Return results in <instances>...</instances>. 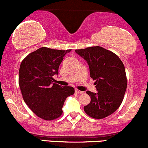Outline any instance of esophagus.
Listing matches in <instances>:
<instances>
[{
    "label": "esophagus",
    "mask_w": 148,
    "mask_h": 148,
    "mask_svg": "<svg viewBox=\"0 0 148 148\" xmlns=\"http://www.w3.org/2000/svg\"><path fill=\"white\" fill-rule=\"evenodd\" d=\"M75 92L77 93V94H83V93H84V92L79 90H78V89H75Z\"/></svg>",
    "instance_id": "obj_1"
}]
</instances>
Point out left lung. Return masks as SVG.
<instances>
[{"mask_svg":"<svg viewBox=\"0 0 148 148\" xmlns=\"http://www.w3.org/2000/svg\"><path fill=\"white\" fill-rule=\"evenodd\" d=\"M75 51L87 61L90 75L95 81L97 90L96 93L86 92L91 101L84 107V111L91 118H106L123 102L127 86L125 66L116 54L98 46Z\"/></svg>","mask_w":148,"mask_h":148,"instance_id":"1","label":"left lung"}]
</instances>
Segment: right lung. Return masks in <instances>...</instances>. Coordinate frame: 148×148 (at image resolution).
<instances>
[{"instance_id":"obj_1","label":"right lung","mask_w":148,"mask_h":148,"mask_svg":"<svg viewBox=\"0 0 148 148\" xmlns=\"http://www.w3.org/2000/svg\"><path fill=\"white\" fill-rule=\"evenodd\" d=\"M69 50L42 47L23 59L18 72V84L23 99L32 111L45 120L60 116L67 97L74 93L71 86L62 87L53 84V76Z\"/></svg>"}]
</instances>
